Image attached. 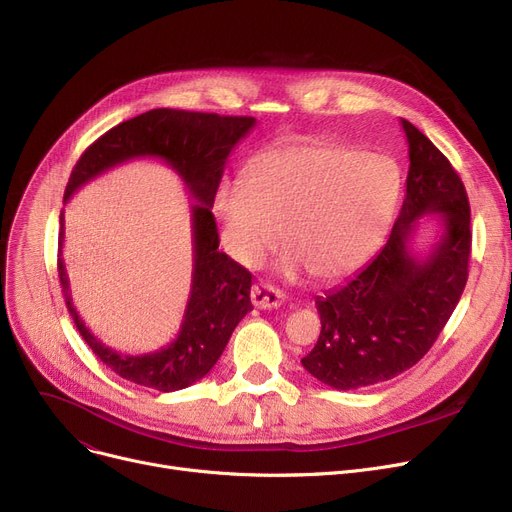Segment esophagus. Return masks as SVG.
Here are the masks:
<instances>
[{
  "label": "esophagus",
  "mask_w": 512,
  "mask_h": 512,
  "mask_svg": "<svg viewBox=\"0 0 512 512\" xmlns=\"http://www.w3.org/2000/svg\"><path fill=\"white\" fill-rule=\"evenodd\" d=\"M251 301L259 309H278L284 303V294L276 290L272 284L259 282L251 290Z\"/></svg>",
  "instance_id": "esophagus-1"
}]
</instances>
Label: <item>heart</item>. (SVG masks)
I'll list each match as a JSON object with an SVG mask.
<instances>
[{
	"label": "heart",
	"mask_w": 512,
	"mask_h": 512,
	"mask_svg": "<svg viewBox=\"0 0 512 512\" xmlns=\"http://www.w3.org/2000/svg\"><path fill=\"white\" fill-rule=\"evenodd\" d=\"M398 199V172L351 145L286 141L261 151L249 180L224 178L211 211L232 259L255 267L280 238L288 274H351L378 249Z\"/></svg>",
	"instance_id": "b5f03b06"
}]
</instances>
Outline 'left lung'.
Wrapping results in <instances>:
<instances>
[{"instance_id":"1","label":"left lung","mask_w":512,"mask_h":512,"mask_svg":"<svg viewBox=\"0 0 512 512\" xmlns=\"http://www.w3.org/2000/svg\"><path fill=\"white\" fill-rule=\"evenodd\" d=\"M407 195L384 249L342 286L315 299L321 332L301 359L315 380L357 390L396 378L432 348L469 276L471 209L463 180L409 120ZM438 212L443 236L427 256L408 245L423 214Z\"/></svg>"}]
</instances>
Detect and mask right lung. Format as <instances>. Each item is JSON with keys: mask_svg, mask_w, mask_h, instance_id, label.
Masks as SVG:
<instances>
[{"mask_svg": "<svg viewBox=\"0 0 512 512\" xmlns=\"http://www.w3.org/2000/svg\"><path fill=\"white\" fill-rule=\"evenodd\" d=\"M253 126L255 118L251 116H220L161 107L107 130L76 161L64 201L99 174L124 161L143 157L166 161L197 201L191 207L193 280L178 336L159 351L143 355H126L105 346L74 309L62 259L64 211L60 213L58 272L66 307L91 351L120 378L159 392L188 388L211 371L215 361L222 357L238 321L253 309L251 274L218 251L220 236L211 213L226 159Z\"/></svg>", "mask_w": 512, "mask_h": 512, "instance_id": "obj_1", "label": "right lung"}]
</instances>
